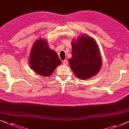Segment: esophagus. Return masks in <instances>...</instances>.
Segmentation results:
<instances>
[{"label": "esophagus", "mask_w": 129, "mask_h": 129, "mask_svg": "<svg viewBox=\"0 0 129 129\" xmlns=\"http://www.w3.org/2000/svg\"><path fill=\"white\" fill-rule=\"evenodd\" d=\"M63 64H64V65H68V60H64V61H63Z\"/></svg>", "instance_id": "esophagus-1"}]
</instances>
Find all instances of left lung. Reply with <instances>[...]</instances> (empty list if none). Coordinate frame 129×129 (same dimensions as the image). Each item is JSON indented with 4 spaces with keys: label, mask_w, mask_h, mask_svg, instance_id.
<instances>
[{
    "label": "left lung",
    "mask_w": 129,
    "mask_h": 129,
    "mask_svg": "<svg viewBox=\"0 0 129 129\" xmlns=\"http://www.w3.org/2000/svg\"><path fill=\"white\" fill-rule=\"evenodd\" d=\"M72 58L69 62L76 76L81 80L92 77L100 70L102 58L100 48L92 37L82 34L72 42Z\"/></svg>",
    "instance_id": "1"
}]
</instances>
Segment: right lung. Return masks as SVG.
Returning <instances> with one entry per match:
<instances>
[{
  "label": "right lung",
  "mask_w": 129,
  "mask_h": 129,
  "mask_svg": "<svg viewBox=\"0 0 129 129\" xmlns=\"http://www.w3.org/2000/svg\"><path fill=\"white\" fill-rule=\"evenodd\" d=\"M29 63L37 74L48 77L61 64L56 52L51 49L46 40L40 38L33 44L29 53Z\"/></svg>",
  "instance_id": "add662e5"
}]
</instances>
